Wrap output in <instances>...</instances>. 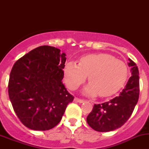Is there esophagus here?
<instances>
[{
    "label": "esophagus",
    "mask_w": 149,
    "mask_h": 149,
    "mask_svg": "<svg viewBox=\"0 0 149 149\" xmlns=\"http://www.w3.org/2000/svg\"><path fill=\"white\" fill-rule=\"evenodd\" d=\"M74 101H75V102H78V103H83V102H84V100L80 99V98H74Z\"/></svg>",
    "instance_id": "obj_1"
}]
</instances>
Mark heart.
I'll return each mask as SVG.
<instances>
[{
    "label": "heart",
    "instance_id": "heart-1",
    "mask_svg": "<svg viewBox=\"0 0 149 149\" xmlns=\"http://www.w3.org/2000/svg\"><path fill=\"white\" fill-rule=\"evenodd\" d=\"M128 74L126 64L107 54H94L83 56L78 63L70 61L64 68L66 85L75 89L86 81L89 83L84 89L85 95L101 97L114 94L123 86Z\"/></svg>",
    "mask_w": 149,
    "mask_h": 149
}]
</instances>
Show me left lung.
I'll return each mask as SVG.
<instances>
[{
    "label": "left lung",
    "mask_w": 149,
    "mask_h": 149,
    "mask_svg": "<svg viewBox=\"0 0 149 149\" xmlns=\"http://www.w3.org/2000/svg\"><path fill=\"white\" fill-rule=\"evenodd\" d=\"M131 76L119 96L107 102L95 104L86 118L88 125L95 131L107 132L122 127L132 114L139 95V70L136 63L129 59Z\"/></svg>",
    "instance_id": "8db88e82"
}]
</instances>
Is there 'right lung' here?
<instances>
[{
  "label": "right lung",
  "mask_w": 149,
  "mask_h": 149,
  "mask_svg": "<svg viewBox=\"0 0 149 149\" xmlns=\"http://www.w3.org/2000/svg\"><path fill=\"white\" fill-rule=\"evenodd\" d=\"M65 56L58 48L40 46L13 65L8 85L9 97L17 116L28 128H53L74 100L62 82Z\"/></svg>",
  "instance_id": "obj_1"
}]
</instances>
